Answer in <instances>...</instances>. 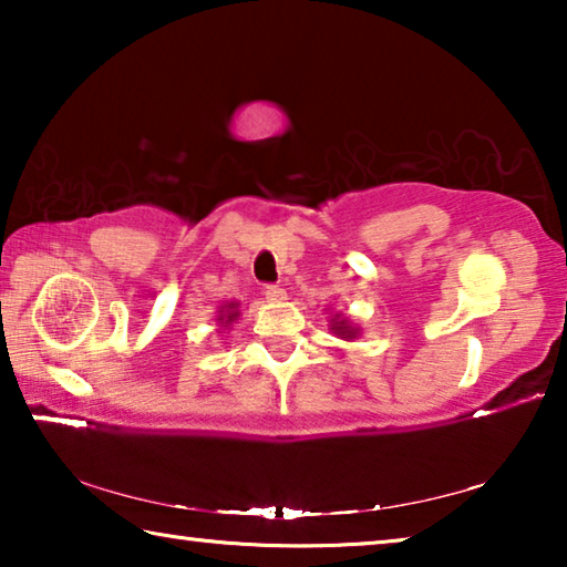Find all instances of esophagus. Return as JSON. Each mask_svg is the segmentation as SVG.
Segmentation results:
<instances>
[{
	"label": "esophagus",
	"mask_w": 567,
	"mask_h": 567,
	"mask_svg": "<svg viewBox=\"0 0 567 567\" xmlns=\"http://www.w3.org/2000/svg\"><path fill=\"white\" fill-rule=\"evenodd\" d=\"M262 295H265V300H267V302H282L285 297H287L285 287H280V285H267Z\"/></svg>",
	"instance_id": "esophagus-1"
}]
</instances>
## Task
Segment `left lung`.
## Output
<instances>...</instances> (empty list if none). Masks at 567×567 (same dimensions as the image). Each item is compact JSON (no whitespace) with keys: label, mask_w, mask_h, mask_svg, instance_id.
Here are the masks:
<instances>
[{"label":"left lung","mask_w":567,"mask_h":567,"mask_svg":"<svg viewBox=\"0 0 567 567\" xmlns=\"http://www.w3.org/2000/svg\"><path fill=\"white\" fill-rule=\"evenodd\" d=\"M334 334H338V338H342V340H352V338H358V328H352L350 324V320H344L342 315H334L332 318V328H330Z\"/></svg>","instance_id":"8db88e82"}]
</instances>
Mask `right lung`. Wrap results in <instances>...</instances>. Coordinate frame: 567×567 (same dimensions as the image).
I'll list each match as a JSON object with an SVG mask.
<instances>
[{
  "instance_id": "add662e5",
  "label": "right lung",
  "mask_w": 567,
  "mask_h": 567,
  "mask_svg": "<svg viewBox=\"0 0 567 567\" xmlns=\"http://www.w3.org/2000/svg\"><path fill=\"white\" fill-rule=\"evenodd\" d=\"M219 315H217V322H219V328H229V324H233L235 320H237V302H227V305H223L217 310Z\"/></svg>"
}]
</instances>
